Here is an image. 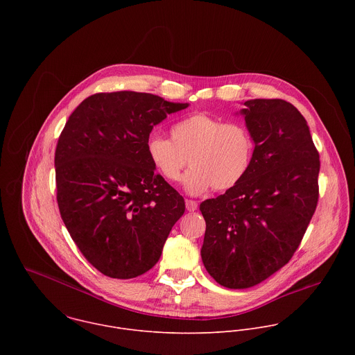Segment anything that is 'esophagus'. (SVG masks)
<instances>
[{"instance_id": "esophagus-1", "label": "esophagus", "mask_w": 355, "mask_h": 355, "mask_svg": "<svg viewBox=\"0 0 355 355\" xmlns=\"http://www.w3.org/2000/svg\"><path fill=\"white\" fill-rule=\"evenodd\" d=\"M186 207L189 211H196L198 209V203L193 200H186Z\"/></svg>"}]
</instances>
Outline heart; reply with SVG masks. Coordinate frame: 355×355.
I'll return each instance as SVG.
<instances>
[{
    "label": "heart",
    "mask_w": 355,
    "mask_h": 355,
    "mask_svg": "<svg viewBox=\"0 0 355 355\" xmlns=\"http://www.w3.org/2000/svg\"><path fill=\"white\" fill-rule=\"evenodd\" d=\"M171 139L150 135L146 152L154 168L168 182H178L189 162L183 187L191 196L209 189L225 191L248 173L253 157L249 130L235 121L223 123L206 113L191 114L171 128Z\"/></svg>",
    "instance_id": "obj_1"
}]
</instances>
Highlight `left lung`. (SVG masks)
Listing matches in <instances>:
<instances>
[{
    "label": "left lung",
    "instance_id": "obj_1",
    "mask_svg": "<svg viewBox=\"0 0 355 355\" xmlns=\"http://www.w3.org/2000/svg\"><path fill=\"white\" fill-rule=\"evenodd\" d=\"M242 114L253 139L245 178L200 210L207 273L232 290L250 288L298 249L318 201L320 159L307 121L283 100H249Z\"/></svg>",
    "mask_w": 355,
    "mask_h": 355
}]
</instances>
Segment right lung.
<instances>
[{"instance_id": "obj_1", "label": "right lung", "mask_w": 355, "mask_h": 355, "mask_svg": "<svg viewBox=\"0 0 355 355\" xmlns=\"http://www.w3.org/2000/svg\"><path fill=\"white\" fill-rule=\"evenodd\" d=\"M190 103L135 92L94 94L69 116L54 154L57 203L79 250L105 276L132 279L159 259L184 213L146 152L153 127Z\"/></svg>"}]
</instances>
